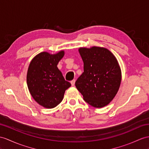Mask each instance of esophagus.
<instances>
[{"label": "esophagus", "instance_id": "34e87169", "mask_svg": "<svg viewBox=\"0 0 149 149\" xmlns=\"http://www.w3.org/2000/svg\"><path fill=\"white\" fill-rule=\"evenodd\" d=\"M75 81H76L75 79H72V80H71V85H72V86H74V85Z\"/></svg>", "mask_w": 149, "mask_h": 149}]
</instances>
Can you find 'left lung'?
I'll use <instances>...</instances> for the list:
<instances>
[{"instance_id":"8db88e82","label":"left lung","mask_w":149,"mask_h":149,"mask_svg":"<svg viewBox=\"0 0 149 149\" xmlns=\"http://www.w3.org/2000/svg\"><path fill=\"white\" fill-rule=\"evenodd\" d=\"M84 71L75 86L90 106L100 108L114 99L121 81V72L116 58L103 47L79 49Z\"/></svg>"}]
</instances>
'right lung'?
Here are the masks:
<instances>
[{"instance_id": "add662e5", "label": "right lung", "mask_w": 149, "mask_h": 149, "mask_svg": "<svg viewBox=\"0 0 149 149\" xmlns=\"http://www.w3.org/2000/svg\"><path fill=\"white\" fill-rule=\"evenodd\" d=\"M64 54V51L53 55L41 52L29 66L26 77L29 91L36 102L45 108H54L59 104L66 90L71 85L57 66Z\"/></svg>"}]
</instances>
